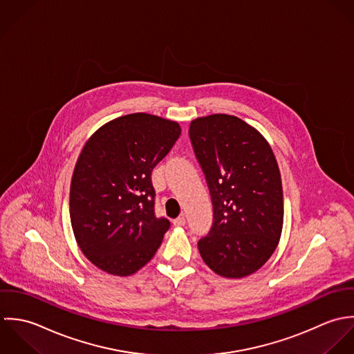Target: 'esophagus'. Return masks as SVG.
I'll return each instance as SVG.
<instances>
[{
	"instance_id": "esophagus-1",
	"label": "esophagus",
	"mask_w": 354,
	"mask_h": 354,
	"mask_svg": "<svg viewBox=\"0 0 354 354\" xmlns=\"http://www.w3.org/2000/svg\"><path fill=\"white\" fill-rule=\"evenodd\" d=\"M172 223H174L175 227H182V225L186 224V218H185V216H179V217L175 218Z\"/></svg>"
}]
</instances>
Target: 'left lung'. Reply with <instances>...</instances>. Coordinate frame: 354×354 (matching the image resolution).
Segmentation results:
<instances>
[{
    "instance_id": "obj_1",
    "label": "left lung",
    "mask_w": 354,
    "mask_h": 354,
    "mask_svg": "<svg viewBox=\"0 0 354 354\" xmlns=\"http://www.w3.org/2000/svg\"><path fill=\"white\" fill-rule=\"evenodd\" d=\"M189 136L213 205L211 231L198 241L200 254L223 278L252 275L272 256L282 234L275 154L254 127L232 115L197 118Z\"/></svg>"
}]
</instances>
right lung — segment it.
Listing matches in <instances>:
<instances>
[{"label": "right lung", "mask_w": 354, "mask_h": 354, "mask_svg": "<svg viewBox=\"0 0 354 354\" xmlns=\"http://www.w3.org/2000/svg\"><path fill=\"white\" fill-rule=\"evenodd\" d=\"M180 131L178 122L131 113L84 143L72 174L70 217L77 246L101 271L130 277L160 248L169 221L154 214L151 171Z\"/></svg>", "instance_id": "1"}]
</instances>
